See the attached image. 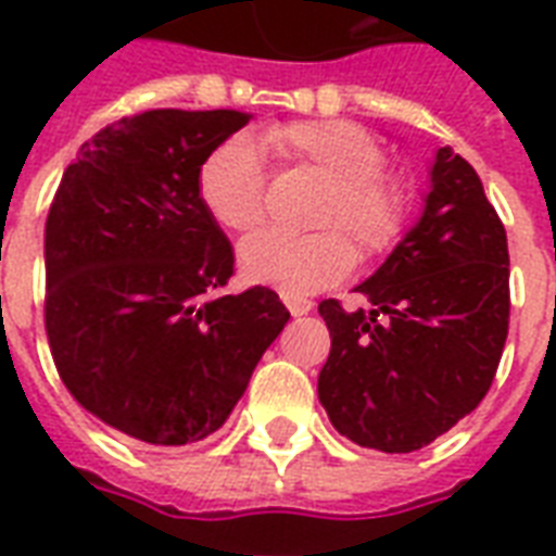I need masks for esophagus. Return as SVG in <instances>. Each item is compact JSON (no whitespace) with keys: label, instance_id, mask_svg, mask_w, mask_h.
<instances>
[{"label":"esophagus","instance_id":"1","mask_svg":"<svg viewBox=\"0 0 556 556\" xmlns=\"http://www.w3.org/2000/svg\"><path fill=\"white\" fill-rule=\"evenodd\" d=\"M282 303L288 305V312L294 314V317H303V314H308L314 308L312 300H305L300 294H282Z\"/></svg>","mask_w":556,"mask_h":556}]
</instances>
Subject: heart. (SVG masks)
Instances as JSON below:
<instances>
[{"label": "heart", "instance_id": "1", "mask_svg": "<svg viewBox=\"0 0 556 556\" xmlns=\"http://www.w3.org/2000/svg\"><path fill=\"white\" fill-rule=\"evenodd\" d=\"M265 150L282 164L305 167L329 181L314 210V233L262 230L239 248L244 277L286 294H312L355 268L357 251L378 260L401 242L413 192L387 173V152L349 121H296L262 132ZM199 199L218 225L248 233L265 218L268 176L256 147L233 135L210 152L199 169ZM358 248L355 249L354 244Z\"/></svg>", "mask_w": 556, "mask_h": 556}]
</instances>
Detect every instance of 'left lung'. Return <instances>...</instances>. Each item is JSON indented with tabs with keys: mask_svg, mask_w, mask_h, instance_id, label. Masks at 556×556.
<instances>
[{
	"mask_svg": "<svg viewBox=\"0 0 556 556\" xmlns=\"http://www.w3.org/2000/svg\"><path fill=\"white\" fill-rule=\"evenodd\" d=\"M508 236L476 169L441 147L421 222L355 291L323 300L331 352L317 392L340 435L413 453L482 404L510 317Z\"/></svg>",
	"mask_w": 556,
	"mask_h": 556,
	"instance_id": "1",
	"label": "left lung"
}]
</instances>
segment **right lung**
<instances>
[{"mask_svg": "<svg viewBox=\"0 0 556 556\" xmlns=\"http://www.w3.org/2000/svg\"><path fill=\"white\" fill-rule=\"evenodd\" d=\"M248 112L147 109L68 164L46 222V334L65 389L109 427L176 447L216 432L291 314L227 294L233 248L199 199Z\"/></svg>", "mask_w": 556, "mask_h": 556, "instance_id": "add662e5", "label": "right lung"}]
</instances>
